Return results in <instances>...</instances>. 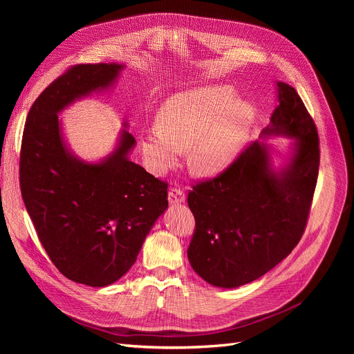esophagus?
<instances>
[{
	"instance_id": "34e87169",
	"label": "esophagus",
	"mask_w": 354,
	"mask_h": 354,
	"mask_svg": "<svg viewBox=\"0 0 354 354\" xmlns=\"http://www.w3.org/2000/svg\"><path fill=\"white\" fill-rule=\"evenodd\" d=\"M167 201H169V203H172V205H176V203H183L185 194L178 188H172L169 191V194H167Z\"/></svg>"
}]
</instances>
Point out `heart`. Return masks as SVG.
<instances>
[{
  "label": "heart",
  "mask_w": 354,
  "mask_h": 354,
  "mask_svg": "<svg viewBox=\"0 0 354 354\" xmlns=\"http://www.w3.org/2000/svg\"><path fill=\"white\" fill-rule=\"evenodd\" d=\"M254 119L252 106L227 86L201 87L167 99L158 123L140 136L146 167L163 176L189 147L191 169L203 178L227 171L247 139Z\"/></svg>",
  "instance_id": "b5f03b06"
}]
</instances>
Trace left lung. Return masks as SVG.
<instances>
[{
	"mask_svg": "<svg viewBox=\"0 0 354 354\" xmlns=\"http://www.w3.org/2000/svg\"><path fill=\"white\" fill-rule=\"evenodd\" d=\"M270 124L228 169L188 195L195 234L188 248L194 271L214 287L236 288L272 270L304 232L320 149L317 129L294 87L278 83ZM290 138L288 155L263 140Z\"/></svg>",
	"mask_w": 354,
	"mask_h": 354,
	"instance_id": "left-lung-1",
	"label": "left lung"
}]
</instances>
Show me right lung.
I'll list each match as a JSON object with an SVG mask.
<instances>
[{
    "instance_id": "1",
    "label": "right lung",
    "mask_w": 354,
    "mask_h": 354,
    "mask_svg": "<svg viewBox=\"0 0 354 354\" xmlns=\"http://www.w3.org/2000/svg\"><path fill=\"white\" fill-rule=\"evenodd\" d=\"M123 70L118 63L70 68L34 102L21 143V195L37 235L64 277L90 287L120 280L167 209V185L129 159L136 140L127 120L97 160L79 158L63 132L62 111L110 91Z\"/></svg>"
}]
</instances>
